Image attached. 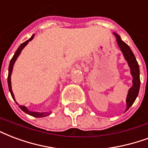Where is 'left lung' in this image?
<instances>
[{"mask_svg": "<svg viewBox=\"0 0 148 148\" xmlns=\"http://www.w3.org/2000/svg\"><path fill=\"white\" fill-rule=\"evenodd\" d=\"M114 34L116 37L118 45L123 54L125 60H126L128 65L130 66V74L132 77V85L128 91L126 97V110H128L135 102L136 97L138 96L139 91H140V68H139L138 63L136 60L135 56L132 52L130 46L121 40L120 36L118 34L114 33Z\"/></svg>", "mask_w": 148, "mask_h": 148, "instance_id": "8db88e82", "label": "left lung"}]
</instances>
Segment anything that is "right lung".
Returning <instances> with one entry per match:
<instances>
[{
  "label": "right lung",
  "mask_w": 148,
  "mask_h": 148,
  "mask_svg": "<svg viewBox=\"0 0 148 148\" xmlns=\"http://www.w3.org/2000/svg\"><path fill=\"white\" fill-rule=\"evenodd\" d=\"M34 37V34L32 35V37L29 38V40H26L25 42H23V44L20 45V46L18 47V49L16 50V52H15V54L13 56V57L12 58V60L10 61V63H9V67H8V88H9V91H10V93L12 96L13 99L16 101V99H15V96H14V94H13V92H12V83H11V75H12V70H13V66H14V64L16 63V60H17V58L18 57V56L20 55L21 53L22 50L25 48V46L27 45V44L29 41L33 40V38ZM16 103H17V102H16ZM18 104V103H17ZM18 107L19 108L21 109L23 112H25L26 114H29V115H31L33 117H35V118H43V117H46V116L49 115L50 114L52 113V112H31V111H29L28 109H27L25 106H21V105H18Z\"/></svg>",
  "instance_id": "add662e5"
}]
</instances>
